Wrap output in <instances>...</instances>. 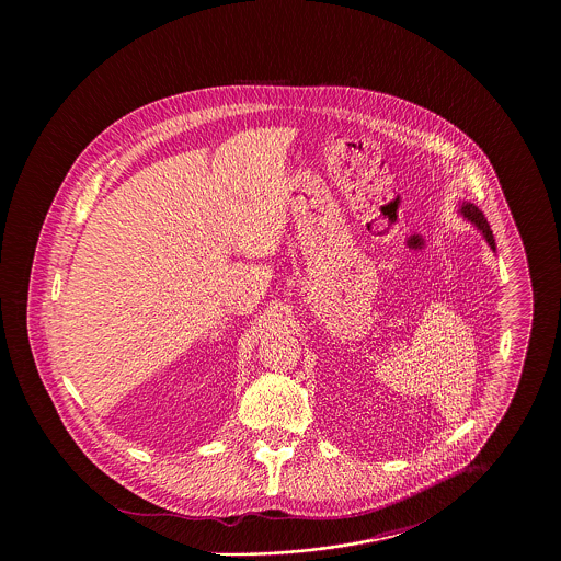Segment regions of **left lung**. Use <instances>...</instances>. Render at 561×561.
<instances>
[{"instance_id":"1","label":"left lung","mask_w":561,"mask_h":561,"mask_svg":"<svg viewBox=\"0 0 561 561\" xmlns=\"http://www.w3.org/2000/svg\"><path fill=\"white\" fill-rule=\"evenodd\" d=\"M460 214L471 222V225H476L478 229H480L481 236L485 238L488 241V245L492 248V250H496V243H494V238H492V231H490V225H488V220L483 218V214L480 211V207H476L473 203H462V207H460Z\"/></svg>"}]
</instances>
